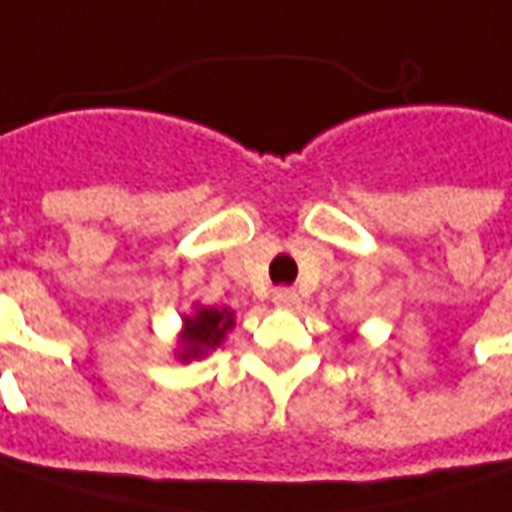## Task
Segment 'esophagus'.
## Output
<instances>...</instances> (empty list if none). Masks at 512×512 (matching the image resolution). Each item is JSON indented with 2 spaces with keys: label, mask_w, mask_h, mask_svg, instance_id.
Returning <instances> with one entry per match:
<instances>
[{
  "label": "esophagus",
  "mask_w": 512,
  "mask_h": 512,
  "mask_svg": "<svg viewBox=\"0 0 512 512\" xmlns=\"http://www.w3.org/2000/svg\"><path fill=\"white\" fill-rule=\"evenodd\" d=\"M272 303L277 309H297L300 306V297H297V291L291 289H277L272 294Z\"/></svg>",
  "instance_id": "obj_1"
}]
</instances>
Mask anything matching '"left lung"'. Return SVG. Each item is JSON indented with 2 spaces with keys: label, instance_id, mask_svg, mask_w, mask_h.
<instances>
[{
  "label": "left lung",
  "instance_id": "8db88e82",
  "mask_svg": "<svg viewBox=\"0 0 512 512\" xmlns=\"http://www.w3.org/2000/svg\"><path fill=\"white\" fill-rule=\"evenodd\" d=\"M351 340H354V337H351Z\"/></svg>",
  "mask_w": 512,
  "mask_h": 512
}]
</instances>
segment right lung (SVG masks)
I'll list each match as a JSON object with an SVG mask.
<instances>
[{
    "instance_id": "1",
    "label": "right lung",
    "mask_w": 512,
    "mask_h": 512,
    "mask_svg": "<svg viewBox=\"0 0 512 512\" xmlns=\"http://www.w3.org/2000/svg\"><path fill=\"white\" fill-rule=\"evenodd\" d=\"M235 328V311L229 306H201L192 303V311L181 317L178 345H175V360L192 362L209 357V351L221 348L226 334Z\"/></svg>"
}]
</instances>
